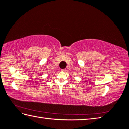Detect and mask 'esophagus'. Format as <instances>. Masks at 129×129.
<instances>
[{
  "instance_id": "34e87169",
  "label": "esophagus",
  "mask_w": 129,
  "mask_h": 129,
  "mask_svg": "<svg viewBox=\"0 0 129 129\" xmlns=\"http://www.w3.org/2000/svg\"><path fill=\"white\" fill-rule=\"evenodd\" d=\"M61 71L62 72H65V71H66V69H61Z\"/></svg>"
}]
</instances>
